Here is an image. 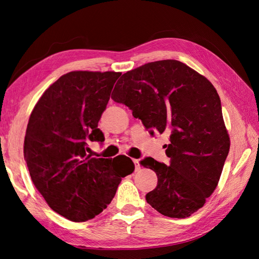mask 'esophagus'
<instances>
[{
	"instance_id": "esophagus-1",
	"label": "esophagus",
	"mask_w": 259,
	"mask_h": 259,
	"mask_svg": "<svg viewBox=\"0 0 259 259\" xmlns=\"http://www.w3.org/2000/svg\"><path fill=\"white\" fill-rule=\"evenodd\" d=\"M134 162H135V170H136V171H139L140 168H141L139 160H138V159H134Z\"/></svg>"
}]
</instances>
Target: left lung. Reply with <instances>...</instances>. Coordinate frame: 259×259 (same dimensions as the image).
Instances as JSON below:
<instances>
[{
  "label": "left lung",
  "instance_id": "1",
  "mask_svg": "<svg viewBox=\"0 0 259 259\" xmlns=\"http://www.w3.org/2000/svg\"><path fill=\"white\" fill-rule=\"evenodd\" d=\"M111 98L133 110L150 135L166 134L169 166L145 158L158 177L146 195L163 216L186 218L216 189L230 140L211 82L177 60L146 63L122 74Z\"/></svg>",
  "mask_w": 259,
  "mask_h": 259
}]
</instances>
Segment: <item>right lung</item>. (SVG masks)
I'll list each match as a JSON object with an SVG mask.
<instances>
[{"label": "right lung", "instance_id": "add662e5", "mask_svg": "<svg viewBox=\"0 0 259 259\" xmlns=\"http://www.w3.org/2000/svg\"><path fill=\"white\" fill-rule=\"evenodd\" d=\"M120 75L72 71L49 87L31 112L23 147L31 179L50 208L71 222L103 211L135 170L126 156L87 155L89 140L104 141L98 122Z\"/></svg>", "mask_w": 259, "mask_h": 259}]
</instances>
